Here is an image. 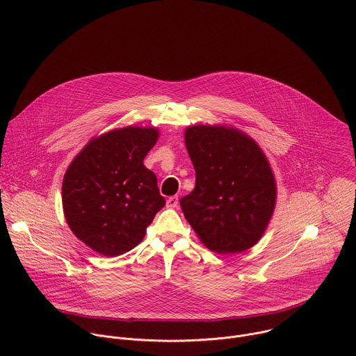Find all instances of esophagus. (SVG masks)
Here are the masks:
<instances>
[{"instance_id":"1","label":"esophagus","mask_w":356,"mask_h":356,"mask_svg":"<svg viewBox=\"0 0 356 356\" xmlns=\"http://www.w3.org/2000/svg\"><path fill=\"white\" fill-rule=\"evenodd\" d=\"M177 204H179V198H177L176 195L169 197V198L166 200V207H168V208H176Z\"/></svg>"}]
</instances>
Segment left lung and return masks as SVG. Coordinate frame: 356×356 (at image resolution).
Instances as JSON below:
<instances>
[{
  "instance_id": "1",
  "label": "left lung",
  "mask_w": 356,
  "mask_h": 356,
  "mask_svg": "<svg viewBox=\"0 0 356 356\" xmlns=\"http://www.w3.org/2000/svg\"><path fill=\"white\" fill-rule=\"evenodd\" d=\"M186 147L195 169V188L180 200L200 240L218 254L254 247L276 204V181L259 145L223 126H190Z\"/></svg>"
}]
</instances>
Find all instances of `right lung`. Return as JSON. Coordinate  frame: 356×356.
<instances>
[{
	"label": "right lung",
	"mask_w": 356,
	"mask_h": 356,
	"mask_svg": "<svg viewBox=\"0 0 356 356\" xmlns=\"http://www.w3.org/2000/svg\"><path fill=\"white\" fill-rule=\"evenodd\" d=\"M155 127H123L92 138L62 181V205L73 234L92 251L118 257L140 244L163 208L156 176L144 166Z\"/></svg>",
	"instance_id": "add662e5"
}]
</instances>
